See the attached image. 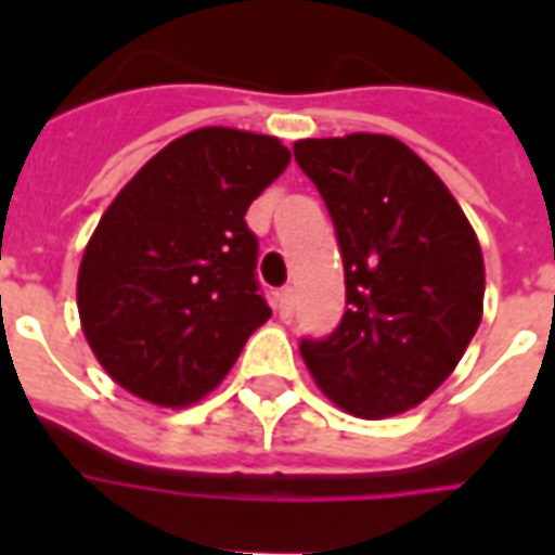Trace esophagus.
<instances>
[{
	"label": "esophagus",
	"instance_id": "esophagus-1",
	"mask_svg": "<svg viewBox=\"0 0 555 555\" xmlns=\"http://www.w3.org/2000/svg\"><path fill=\"white\" fill-rule=\"evenodd\" d=\"M276 312L282 321H288L291 314H294V288H282L276 294Z\"/></svg>",
	"mask_w": 555,
	"mask_h": 555
}]
</instances>
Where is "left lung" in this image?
I'll use <instances>...</instances> for the list:
<instances>
[{"label":"left lung","mask_w":555,"mask_h":555,"mask_svg":"<svg viewBox=\"0 0 555 555\" xmlns=\"http://www.w3.org/2000/svg\"><path fill=\"white\" fill-rule=\"evenodd\" d=\"M294 159L333 217L348 294L341 324L300 341L306 369L353 416L416 408L481 324L476 231L428 163L392 137L300 139Z\"/></svg>","instance_id":"8db88e82"}]
</instances>
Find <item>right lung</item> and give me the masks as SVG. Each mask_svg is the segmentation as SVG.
Here are the masks:
<instances>
[{
	"mask_svg": "<svg viewBox=\"0 0 555 555\" xmlns=\"http://www.w3.org/2000/svg\"><path fill=\"white\" fill-rule=\"evenodd\" d=\"M288 163L276 137L202 127L115 195L77 279L82 333L115 384L159 408L222 384L270 318L246 210Z\"/></svg>",
	"mask_w": 555,
	"mask_h": 555,
	"instance_id": "obj_1",
	"label": "right lung"
}]
</instances>
